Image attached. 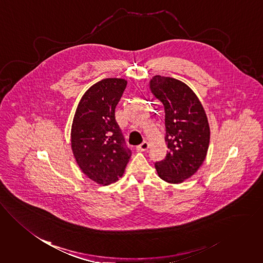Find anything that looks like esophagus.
<instances>
[{
  "mask_svg": "<svg viewBox=\"0 0 263 263\" xmlns=\"http://www.w3.org/2000/svg\"><path fill=\"white\" fill-rule=\"evenodd\" d=\"M148 147H149L148 143H147L146 141H144V142H142L140 145H138L137 147H136V150H137V151H141V152H144V151H146V150L148 149Z\"/></svg>",
  "mask_w": 263,
  "mask_h": 263,
  "instance_id": "1",
  "label": "esophagus"
}]
</instances>
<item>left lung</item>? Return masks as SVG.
I'll use <instances>...</instances> for the list:
<instances>
[{
    "mask_svg": "<svg viewBox=\"0 0 263 263\" xmlns=\"http://www.w3.org/2000/svg\"><path fill=\"white\" fill-rule=\"evenodd\" d=\"M150 89L164 106V140L168 148L164 159L155 162V170L164 181L181 183L205 159L210 143L208 118L197 95L181 81L154 76Z\"/></svg>",
    "mask_w": 263,
    "mask_h": 263,
    "instance_id": "left-lung-1",
    "label": "left lung"
}]
</instances>
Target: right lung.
I'll return each mask as SVG.
<instances>
[{
  "instance_id": "1",
  "label": "right lung",
  "mask_w": 263,
  "mask_h": 263,
  "mask_svg": "<svg viewBox=\"0 0 263 263\" xmlns=\"http://www.w3.org/2000/svg\"><path fill=\"white\" fill-rule=\"evenodd\" d=\"M127 87L124 79H105L82 97L71 125V149L82 172L99 184L121 177L131 157L115 119V109Z\"/></svg>"
}]
</instances>
